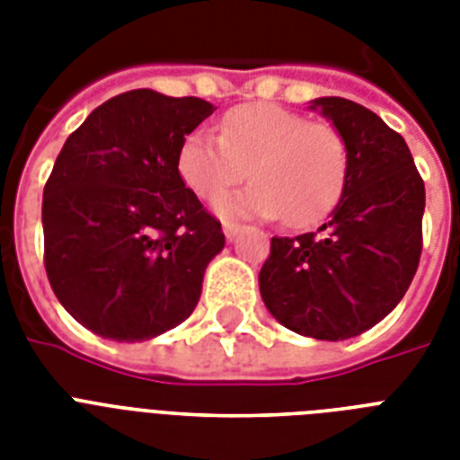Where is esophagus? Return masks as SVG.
Masks as SVG:
<instances>
[{
	"label": "esophagus",
	"mask_w": 460,
	"mask_h": 460,
	"mask_svg": "<svg viewBox=\"0 0 460 460\" xmlns=\"http://www.w3.org/2000/svg\"><path fill=\"white\" fill-rule=\"evenodd\" d=\"M238 234H241V224L224 222V236H226V241H234Z\"/></svg>",
	"instance_id": "1"
}]
</instances>
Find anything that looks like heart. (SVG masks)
<instances>
[{
  "label": "heart",
  "instance_id": "heart-1",
  "mask_svg": "<svg viewBox=\"0 0 460 460\" xmlns=\"http://www.w3.org/2000/svg\"><path fill=\"white\" fill-rule=\"evenodd\" d=\"M179 173L200 198L222 193L251 173L252 183L243 190L217 198V215H284L291 226H310L341 198L349 147L334 126L307 121L279 104H241L226 111L219 138L193 131L183 140Z\"/></svg>",
  "mask_w": 460,
  "mask_h": 460
}]
</instances>
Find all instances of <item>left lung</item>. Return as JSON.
Masks as SVG:
<instances>
[{"label": "left lung", "instance_id": "1", "mask_svg": "<svg viewBox=\"0 0 460 460\" xmlns=\"http://www.w3.org/2000/svg\"><path fill=\"white\" fill-rule=\"evenodd\" d=\"M349 147V176L317 231L272 238L260 270L267 310L296 334L343 341L382 322L415 277L422 251L425 183L406 140L375 111L317 97Z\"/></svg>", "mask_w": 460, "mask_h": 460}]
</instances>
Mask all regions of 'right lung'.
<instances>
[{
	"instance_id": "1",
	"label": "right lung",
	"mask_w": 460,
	"mask_h": 460,
	"mask_svg": "<svg viewBox=\"0 0 460 460\" xmlns=\"http://www.w3.org/2000/svg\"><path fill=\"white\" fill-rule=\"evenodd\" d=\"M215 111L200 97L128 90L66 138L42 195L54 296L93 334L146 341L200 301L222 224L179 173L188 133Z\"/></svg>"
}]
</instances>
